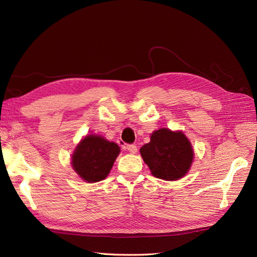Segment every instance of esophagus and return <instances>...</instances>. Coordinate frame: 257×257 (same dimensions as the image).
Returning a JSON list of instances; mask_svg holds the SVG:
<instances>
[{
    "instance_id": "obj_1",
    "label": "esophagus",
    "mask_w": 257,
    "mask_h": 257,
    "mask_svg": "<svg viewBox=\"0 0 257 257\" xmlns=\"http://www.w3.org/2000/svg\"><path fill=\"white\" fill-rule=\"evenodd\" d=\"M126 149L128 150V152L133 153V154H135V153L137 152V147H136L135 145H128V146L126 147Z\"/></svg>"
}]
</instances>
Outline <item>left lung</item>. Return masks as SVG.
<instances>
[{
    "label": "left lung",
    "mask_w": 257,
    "mask_h": 257,
    "mask_svg": "<svg viewBox=\"0 0 257 257\" xmlns=\"http://www.w3.org/2000/svg\"><path fill=\"white\" fill-rule=\"evenodd\" d=\"M141 155L151 174L166 181L184 177L194 160L192 144L183 132L166 127L153 132L150 143L141 148Z\"/></svg>",
    "instance_id": "1"
}]
</instances>
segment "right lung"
Segmentation results:
<instances>
[{"instance_id":"obj_1","label":"right lung","mask_w":257,"mask_h":257,"mask_svg":"<svg viewBox=\"0 0 257 257\" xmlns=\"http://www.w3.org/2000/svg\"><path fill=\"white\" fill-rule=\"evenodd\" d=\"M120 153V147L103 136L90 134L84 136L75 148L72 167L83 181L94 183L109 175L113 163Z\"/></svg>"}]
</instances>
